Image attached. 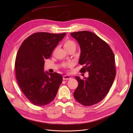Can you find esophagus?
Returning a JSON list of instances; mask_svg holds the SVG:
<instances>
[{
  "label": "esophagus",
  "instance_id": "obj_1",
  "mask_svg": "<svg viewBox=\"0 0 133 133\" xmlns=\"http://www.w3.org/2000/svg\"><path fill=\"white\" fill-rule=\"evenodd\" d=\"M71 79V77L70 76L66 75H64L63 76V80H69Z\"/></svg>",
  "mask_w": 133,
  "mask_h": 133
}]
</instances>
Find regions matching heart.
<instances>
[{
    "label": "heart",
    "instance_id": "1",
    "mask_svg": "<svg viewBox=\"0 0 133 133\" xmlns=\"http://www.w3.org/2000/svg\"><path fill=\"white\" fill-rule=\"evenodd\" d=\"M76 46V43L73 40L71 39H66L65 40L64 43V47L67 51H70V50L75 51ZM73 66V64L72 62L65 63V64L63 65V67H64L65 68H69V67H72Z\"/></svg>",
    "mask_w": 133,
    "mask_h": 133
}]
</instances>
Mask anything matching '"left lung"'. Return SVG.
<instances>
[{"instance_id": "left-lung-1", "label": "left lung", "mask_w": 133, "mask_h": 133, "mask_svg": "<svg viewBox=\"0 0 133 133\" xmlns=\"http://www.w3.org/2000/svg\"><path fill=\"white\" fill-rule=\"evenodd\" d=\"M80 45L79 63L83 66L81 73L88 72V77L75 76L78 86L73 95L85 106L102 101L113 85L116 75L114 53L106 42L93 32L83 31L71 33Z\"/></svg>"}]
</instances>
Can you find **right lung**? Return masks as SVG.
<instances>
[{"label": "right lung", "mask_w": 133, "mask_h": 133, "mask_svg": "<svg viewBox=\"0 0 133 133\" xmlns=\"http://www.w3.org/2000/svg\"><path fill=\"white\" fill-rule=\"evenodd\" d=\"M65 35L66 33H35L23 42L18 51L15 61L16 79L23 94L35 105H47L57 94L62 76L55 72H44V60L50 58Z\"/></svg>", "instance_id": "right-lung-1"}]
</instances>
